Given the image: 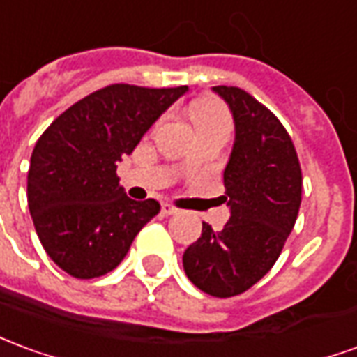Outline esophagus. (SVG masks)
<instances>
[{"mask_svg": "<svg viewBox=\"0 0 357 357\" xmlns=\"http://www.w3.org/2000/svg\"><path fill=\"white\" fill-rule=\"evenodd\" d=\"M178 213V208L170 203H162V214H166V216H170V214Z\"/></svg>", "mask_w": 357, "mask_h": 357, "instance_id": "34e87169", "label": "esophagus"}]
</instances>
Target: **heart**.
Listing matches in <instances>:
<instances>
[{
	"instance_id": "heart-1",
	"label": "heart",
	"mask_w": 357,
	"mask_h": 357,
	"mask_svg": "<svg viewBox=\"0 0 357 357\" xmlns=\"http://www.w3.org/2000/svg\"><path fill=\"white\" fill-rule=\"evenodd\" d=\"M189 114H191V121H193L199 135H204V133H224V135H230V114H228V109L224 108V104H220L218 100L203 98V100L193 102Z\"/></svg>"
}]
</instances>
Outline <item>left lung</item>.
Listing matches in <instances>:
<instances>
[{
    "label": "left lung",
    "mask_w": 357,
    "mask_h": 357,
    "mask_svg": "<svg viewBox=\"0 0 357 357\" xmlns=\"http://www.w3.org/2000/svg\"><path fill=\"white\" fill-rule=\"evenodd\" d=\"M228 102L236 143L224 170L230 220L203 222L183 253L187 278L214 298H231L265 276L282 253L301 204V168L288 131L271 109L238 86H214Z\"/></svg>",
    "instance_id": "left-lung-1"
}]
</instances>
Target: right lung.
Returning a JSON list of instances; mask_svg holds the SVG:
<instances>
[{"label": "right lung", "instance_id": "obj_1", "mask_svg": "<svg viewBox=\"0 0 357 357\" xmlns=\"http://www.w3.org/2000/svg\"><path fill=\"white\" fill-rule=\"evenodd\" d=\"M183 92L187 86L109 84L67 108L42 133L26 197L40 243L61 271L81 280L114 271L160 213L154 199H129L116 170Z\"/></svg>", "mask_w": 357, "mask_h": 357}]
</instances>
